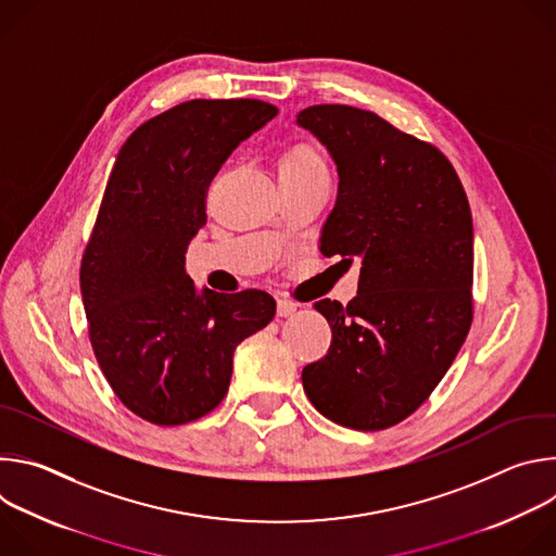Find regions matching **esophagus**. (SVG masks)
Returning a JSON list of instances; mask_svg holds the SVG:
<instances>
[{
	"instance_id": "esophagus-1",
	"label": "esophagus",
	"mask_w": 556,
	"mask_h": 556,
	"mask_svg": "<svg viewBox=\"0 0 556 556\" xmlns=\"http://www.w3.org/2000/svg\"><path fill=\"white\" fill-rule=\"evenodd\" d=\"M296 312V303L290 299H277V314L279 316H292Z\"/></svg>"
}]
</instances>
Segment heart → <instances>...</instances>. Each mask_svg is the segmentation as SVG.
Listing matches in <instances>:
<instances>
[{
  "mask_svg": "<svg viewBox=\"0 0 556 556\" xmlns=\"http://www.w3.org/2000/svg\"><path fill=\"white\" fill-rule=\"evenodd\" d=\"M279 178H301V176H321L328 174L324 155L312 144H292L277 157Z\"/></svg>",
  "mask_w": 556,
  "mask_h": 556,
  "instance_id": "obj_1",
  "label": "heart"
}]
</instances>
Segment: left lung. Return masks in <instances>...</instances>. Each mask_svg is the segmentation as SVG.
<instances>
[{
    "label": "left lung",
    "instance_id": "1",
    "mask_svg": "<svg viewBox=\"0 0 556 556\" xmlns=\"http://www.w3.org/2000/svg\"><path fill=\"white\" fill-rule=\"evenodd\" d=\"M296 125L339 174L321 253L361 262L358 294L321 299L328 354L303 367L309 403L328 420L380 431L438 387L472 321V217L462 182L433 144L350 105H312Z\"/></svg>",
    "mask_w": 556,
    "mask_h": 556
}]
</instances>
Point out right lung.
<instances>
[{
  "mask_svg": "<svg viewBox=\"0 0 556 556\" xmlns=\"http://www.w3.org/2000/svg\"><path fill=\"white\" fill-rule=\"evenodd\" d=\"M277 116L255 99L180 103L121 147L81 262L97 361L121 403L174 427L213 412L235 348L266 328L262 290H198L185 255L206 224V189L230 151Z\"/></svg>",
  "mask_w": 556,
  "mask_h": 556,
  "instance_id": "obj_1",
  "label": "right lung"
}]
</instances>
